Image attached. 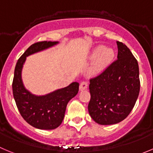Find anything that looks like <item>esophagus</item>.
I'll return each mask as SVG.
<instances>
[{"label": "esophagus", "mask_w": 153, "mask_h": 153, "mask_svg": "<svg viewBox=\"0 0 153 153\" xmlns=\"http://www.w3.org/2000/svg\"><path fill=\"white\" fill-rule=\"evenodd\" d=\"M88 88V83L86 82H82L79 85V89L85 90Z\"/></svg>", "instance_id": "obj_1"}]
</instances>
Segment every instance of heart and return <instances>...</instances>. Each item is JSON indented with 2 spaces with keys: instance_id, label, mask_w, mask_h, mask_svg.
<instances>
[{
  "instance_id": "obj_1",
  "label": "heart",
  "mask_w": 153,
  "mask_h": 153,
  "mask_svg": "<svg viewBox=\"0 0 153 153\" xmlns=\"http://www.w3.org/2000/svg\"><path fill=\"white\" fill-rule=\"evenodd\" d=\"M114 55V51L111 48L104 46H97L91 54V59H94V61L89 68V74L95 75L104 71L113 61Z\"/></svg>"
}]
</instances>
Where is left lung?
<instances>
[{"label": "left lung", "mask_w": 153, "mask_h": 153, "mask_svg": "<svg viewBox=\"0 0 153 153\" xmlns=\"http://www.w3.org/2000/svg\"><path fill=\"white\" fill-rule=\"evenodd\" d=\"M116 43L117 60L90 79L88 113L95 123L103 126L124 120L134 107L140 92L137 61L124 43Z\"/></svg>", "instance_id": "1"}]
</instances>
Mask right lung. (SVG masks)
<instances>
[{
  "label": "right lung",
  "mask_w": 153,
  "mask_h": 153,
  "mask_svg": "<svg viewBox=\"0 0 153 153\" xmlns=\"http://www.w3.org/2000/svg\"><path fill=\"white\" fill-rule=\"evenodd\" d=\"M58 41H42L32 44L17 62L13 81V93L18 110L23 119L33 127L52 130L62 124L67 104L79 91V83L74 82L44 95L32 94L25 87L22 79L23 65L27 56L56 46Z\"/></svg>",
  "instance_id": "1"
}]
</instances>
